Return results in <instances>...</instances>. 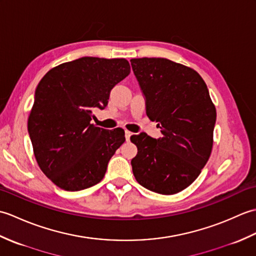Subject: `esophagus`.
<instances>
[{"label": "esophagus", "instance_id": "obj_1", "mask_svg": "<svg viewBox=\"0 0 256 256\" xmlns=\"http://www.w3.org/2000/svg\"><path fill=\"white\" fill-rule=\"evenodd\" d=\"M131 135H132V132H130V131H125V140H130V138H131Z\"/></svg>", "mask_w": 256, "mask_h": 256}]
</instances>
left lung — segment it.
Masks as SVG:
<instances>
[{
	"mask_svg": "<svg viewBox=\"0 0 256 256\" xmlns=\"http://www.w3.org/2000/svg\"><path fill=\"white\" fill-rule=\"evenodd\" d=\"M132 69L146 102V114L162 138L132 135L138 155L132 170L138 182L162 194L192 184L208 162L216 118L208 88L196 70L166 58H134Z\"/></svg>",
	"mask_w": 256,
	"mask_h": 256,
	"instance_id": "left-lung-1",
	"label": "left lung"
}]
</instances>
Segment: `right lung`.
Returning <instances> with one entry per match:
<instances>
[{
	"mask_svg": "<svg viewBox=\"0 0 256 256\" xmlns=\"http://www.w3.org/2000/svg\"><path fill=\"white\" fill-rule=\"evenodd\" d=\"M131 67L124 58L82 57L50 69L38 84L27 128L42 172L67 192L94 186L124 140V130L91 124Z\"/></svg>",
	"mask_w": 256,
	"mask_h": 256,
	"instance_id": "add662e5",
	"label": "right lung"
}]
</instances>
